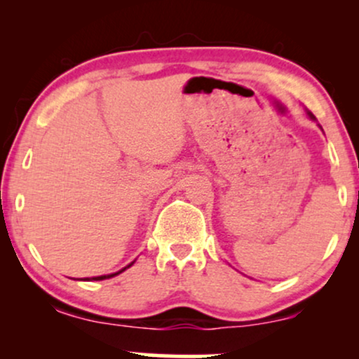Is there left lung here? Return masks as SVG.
I'll use <instances>...</instances> for the list:
<instances>
[{
	"instance_id": "1",
	"label": "left lung",
	"mask_w": 359,
	"mask_h": 359,
	"mask_svg": "<svg viewBox=\"0 0 359 359\" xmlns=\"http://www.w3.org/2000/svg\"><path fill=\"white\" fill-rule=\"evenodd\" d=\"M307 116H309V118H311V119H314V121H316V116H314V114H312V113H311V111H307Z\"/></svg>"
}]
</instances>
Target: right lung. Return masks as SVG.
<instances>
[{"instance_id":"add662e5","label":"right lung","mask_w":359,"mask_h":359,"mask_svg":"<svg viewBox=\"0 0 359 359\" xmlns=\"http://www.w3.org/2000/svg\"><path fill=\"white\" fill-rule=\"evenodd\" d=\"M133 263H135V262H131L130 265L125 266V269H121V270H119V271H116V273H109V275H100V277H93V278H86V280H106V278H111V277H116V275L121 273V271H125L126 269H130V266L133 265Z\"/></svg>"}]
</instances>
